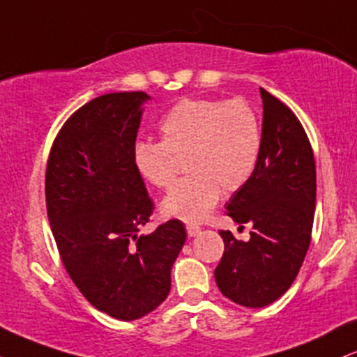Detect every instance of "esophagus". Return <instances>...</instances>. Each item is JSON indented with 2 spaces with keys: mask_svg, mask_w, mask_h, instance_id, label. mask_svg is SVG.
<instances>
[{
  "mask_svg": "<svg viewBox=\"0 0 357 357\" xmlns=\"http://www.w3.org/2000/svg\"><path fill=\"white\" fill-rule=\"evenodd\" d=\"M186 231H188V235H190V236H196V235H199V233H202V228L196 227V225H188Z\"/></svg>",
  "mask_w": 357,
  "mask_h": 357,
  "instance_id": "34e87169",
  "label": "esophagus"
}]
</instances>
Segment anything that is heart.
Masks as SVG:
<instances>
[{
  "instance_id": "b5f03b06",
  "label": "heart",
  "mask_w": 357,
  "mask_h": 357,
  "mask_svg": "<svg viewBox=\"0 0 357 357\" xmlns=\"http://www.w3.org/2000/svg\"><path fill=\"white\" fill-rule=\"evenodd\" d=\"M161 142L139 141L132 165L151 186L166 190L184 158L188 176L162 199L166 216L202 221L225 195L247 186L264 146V130L253 107L243 100L184 99L159 122Z\"/></svg>"
}]
</instances>
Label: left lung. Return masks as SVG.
I'll use <instances>...</instances> for the list:
<instances>
[{
  "instance_id": "1",
  "label": "left lung",
  "mask_w": 357,
  "mask_h": 357,
  "mask_svg": "<svg viewBox=\"0 0 357 357\" xmlns=\"http://www.w3.org/2000/svg\"><path fill=\"white\" fill-rule=\"evenodd\" d=\"M264 146L247 186L227 203V215L250 225V240L221 230L225 253L215 268L225 297L243 307H265L296 280L312 235L315 161L304 127L284 102L260 89Z\"/></svg>"
}]
</instances>
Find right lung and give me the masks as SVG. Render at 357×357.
<instances>
[{"instance_id":"add662e5","label":"right lung","mask_w":357,"mask_h":357,"mask_svg":"<svg viewBox=\"0 0 357 357\" xmlns=\"http://www.w3.org/2000/svg\"><path fill=\"white\" fill-rule=\"evenodd\" d=\"M144 92L105 93L68 117L53 141L45 198L65 270L82 296L119 321L165 302L186 241L179 220L137 235L154 204L134 169Z\"/></svg>"}]
</instances>
